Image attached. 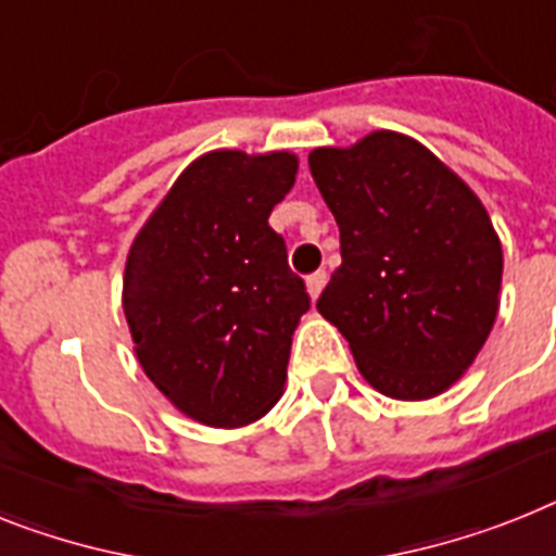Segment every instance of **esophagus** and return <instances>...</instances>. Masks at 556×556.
<instances>
[{
  "label": "esophagus",
  "instance_id": "34e87169",
  "mask_svg": "<svg viewBox=\"0 0 556 556\" xmlns=\"http://www.w3.org/2000/svg\"><path fill=\"white\" fill-rule=\"evenodd\" d=\"M325 282H328V274H325V270H316V274H311V277H307V296H311V300H319V293H321V288H325Z\"/></svg>",
  "mask_w": 556,
  "mask_h": 556
}]
</instances>
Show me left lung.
<instances>
[{"label":"left lung","instance_id":"1","mask_svg":"<svg viewBox=\"0 0 556 556\" xmlns=\"http://www.w3.org/2000/svg\"><path fill=\"white\" fill-rule=\"evenodd\" d=\"M307 163L342 240L316 311L348 339L367 384L435 399L497 319L503 249L489 212L441 157L393 129L319 147Z\"/></svg>","mask_w":556,"mask_h":556}]
</instances>
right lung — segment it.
<instances>
[{"label": "right lung", "instance_id": "1", "mask_svg": "<svg viewBox=\"0 0 556 556\" xmlns=\"http://www.w3.org/2000/svg\"><path fill=\"white\" fill-rule=\"evenodd\" d=\"M293 152L214 149L191 161L132 240L124 316L149 381L206 427L263 418L282 395L311 296L268 226Z\"/></svg>", "mask_w": 556, "mask_h": 556}]
</instances>
